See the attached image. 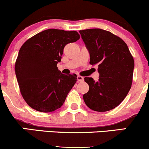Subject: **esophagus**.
I'll return each mask as SVG.
<instances>
[{
  "mask_svg": "<svg viewBox=\"0 0 149 149\" xmlns=\"http://www.w3.org/2000/svg\"><path fill=\"white\" fill-rule=\"evenodd\" d=\"M77 80H78V82H83L84 80V78L80 76H77Z\"/></svg>",
  "mask_w": 149,
  "mask_h": 149,
  "instance_id": "esophagus-1",
  "label": "esophagus"
}]
</instances>
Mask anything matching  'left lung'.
<instances>
[{"instance_id": "left-lung-1", "label": "left lung", "mask_w": 149, "mask_h": 149, "mask_svg": "<svg viewBox=\"0 0 149 149\" xmlns=\"http://www.w3.org/2000/svg\"><path fill=\"white\" fill-rule=\"evenodd\" d=\"M90 53V64L98 65L100 78L95 81L85 77L89 91L83 95L85 104L92 110H112L127 96L132 83L134 61L127 44L107 31L92 29L80 31Z\"/></svg>"}]
</instances>
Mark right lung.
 Instances as JSON below:
<instances>
[{
	"mask_svg": "<svg viewBox=\"0 0 149 149\" xmlns=\"http://www.w3.org/2000/svg\"><path fill=\"white\" fill-rule=\"evenodd\" d=\"M79 38L76 31L50 29L22 45L15 62V74L22 97L32 109L48 113L63 105L77 76L63 74L57 64L65 45Z\"/></svg>",
	"mask_w": 149,
	"mask_h": 149,
	"instance_id": "right-lung-1",
	"label": "right lung"
}]
</instances>
